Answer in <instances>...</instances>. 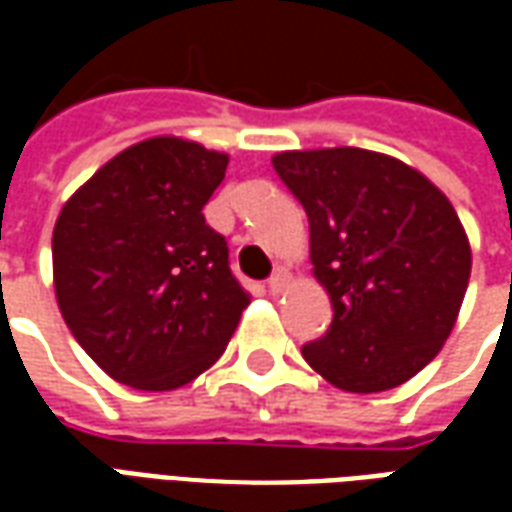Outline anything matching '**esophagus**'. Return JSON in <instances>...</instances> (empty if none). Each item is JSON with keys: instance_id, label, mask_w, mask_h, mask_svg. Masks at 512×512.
I'll list each match as a JSON object with an SVG mask.
<instances>
[{"instance_id": "34e87169", "label": "esophagus", "mask_w": 512, "mask_h": 512, "mask_svg": "<svg viewBox=\"0 0 512 512\" xmlns=\"http://www.w3.org/2000/svg\"><path fill=\"white\" fill-rule=\"evenodd\" d=\"M288 282H290L288 271H285V268H277V271L271 274V279H268V282H266L268 293H271V296H279L282 290L288 288Z\"/></svg>"}]
</instances>
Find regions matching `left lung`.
<instances>
[{"label": "left lung", "mask_w": 512, "mask_h": 512, "mask_svg": "<svg viewBox=\"0 0 512 512\" xmlns=\"http://www.w3.org/2000/svg\"><path fill=\"white\" fill-rule=\"evenodd\" d=\"M310 219V260L332 326L301 354L345 392L417 376L450 337L472 249L450 200L422 172L362 147L271 158Z\"/></svg>", "instance_id": "obj_1"}]
</instances>
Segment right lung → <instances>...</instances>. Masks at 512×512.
<instances>
[{
    "mask_svg": "<svg viewBox=\"0 0 512 512\" xmlns=\"http://www.w3.org/2000/svg\"><path fill=\"white\" fill-rule=\"evenodd\" d=\"M227 153L153 136L126 147L62 205L51 235L68 329L120 384L167 392L224 354L249 293L202 208Z\"/></svg>",
    "mask_w": 512,
    "mask_h": 512,
    "instance_id": "obj_1",
    "label": "right lung"
}]
</instances>
